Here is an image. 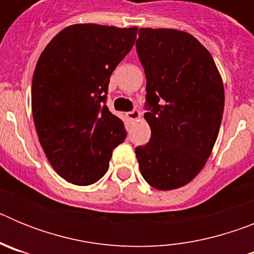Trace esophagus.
<instances>
[{"instance_id": "obj_1", "label": "esophagus", "mask_w": 254, "mask_h": 254, "mask_svg": "<svg viewBox=\"0 0 254 254\" xmlns=\"http://www.w3.org/2000/svg\"><path fill=\"white\" fill-rule=\"evenodd\" d=\"M126 116H127V118H128L129 121H132V122H133V121H137L138 118H140V112L137 111V109H133V111L132 112H128V113H126Z\"/></svg>"}]
</instances>
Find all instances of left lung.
<instances>
[{
  "mask_svg": "<svg viewBox=\"0 0 254 254\" xmlns=\"http://www.w3.org/2000/svg\"><path fill=\"white\" fill-rule=\"evenodd\" d=\"M146 75L145 120L151 138L136 147L151 187L177 190L205 167L223 120V78L210 52L186 31L141 28L136 40Z\"/></svg>",
  "mask_w": 254,
  "mask_h": 254,
  "instance_id": "8db88e82",
  "label": "left lung"
}]
</instances>
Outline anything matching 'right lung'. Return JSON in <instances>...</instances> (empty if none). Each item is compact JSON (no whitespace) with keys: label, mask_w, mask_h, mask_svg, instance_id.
I'll list each match as a JSON object with an SVG mask.
<instances>
[{"label":"right lung","mask_w":254,"mask_h":254,"mask_svg":"<svg viewBox=\"0 0 254 254\" xmlns=\"http://www.w3.org/2000/svg\"><path fill=\"white\" fill-rule=\"evenodd\" d=\"M137 28L75 24L47 44L31 82L38 138L64 181L89 186L123 142L122 121L104 104L112 72L133 47Z\"/></svg>","instance_id":"right-lung-1"}]
</instances>
